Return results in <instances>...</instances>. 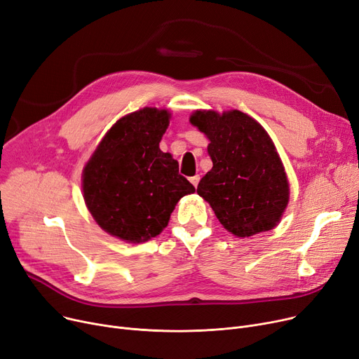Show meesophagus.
<instances>
[{
  "instance_id": "esophagus-1",
  "label": "esophagus",
  "mask_w": 359,
  "mask_h": 359,
  "mask_svg": "<svg viewBox=\"0 0 359 359\" xmlns=\"http://www.w3.org/2000/svg\"><path fill=\"white\" fill-rule=\"evenodd\" d=\"M190 181H191V184H193L194 187H197V185H198V182H200V175H194V177H191V178H190Z\"/></svg>"
}]
</instances>
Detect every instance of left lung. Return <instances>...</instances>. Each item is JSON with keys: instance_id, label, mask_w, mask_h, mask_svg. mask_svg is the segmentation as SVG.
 Listing matches in <instances>:
<instances>
[{"instance_id": "8db88e82", "label": "left lung", "mask_w": 359, "mask_h": 359, "mask_svg": "<svg viewBox=\"0 0 359 359\" xmlns=\"http://www.w3.org/2000/svg\"><path fill=\"white\" fill-rule=\"evenodd\" d=\"M190 123L210 140L213 168L197 193L226 231L245 238L275 228L287 206L289 182L267 131L241 111H196Z\"/></svg>"}]
</instances>
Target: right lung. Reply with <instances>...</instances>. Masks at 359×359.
Listing matches in <instances>:
<instances>
[{
    "label": "right lung",
    "instance_id": "right-lung-1",
    "mask_svg": "<svg viewBox=\"0 0 359 359\" xmlns=\"http://www.w3.org/2000/svg\"><path fill=\"white\" fill-rule=\"evenodd\" d=\"M166 109L143 108L111 127L83 170V197L96 224L127 243H144L166 226L175 204L194 185L159 149Z\"/></svg>",
    "mask_w": 359,
    "mask_h": 359
}]
</instances>
